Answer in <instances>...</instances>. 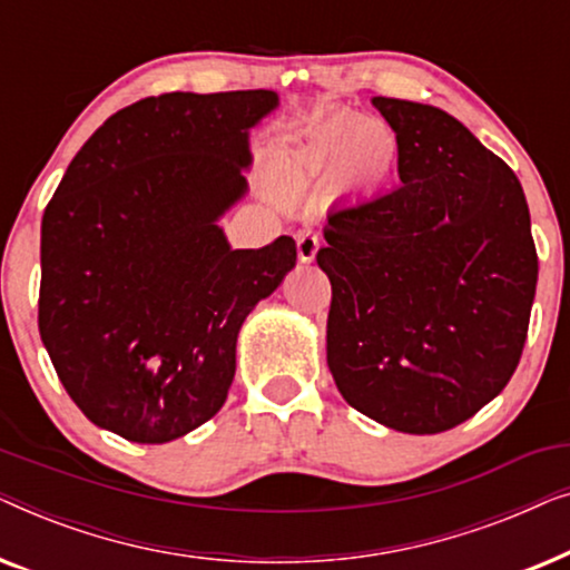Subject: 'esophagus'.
I'll list each match as a JSON object with an SVG mask.
<instances>
[{"label": "esophagus", "mask_w": 570, "mask_h": 570, "mask_svg": "<svg viewBox=\"0 0 570 570\" xmlns=\"http://www.w3.org/2000/svg\"><path fill=\"white\" fill-rule=\"evenodd\" d=\"M318 246H322V238L316 236L314 230H301L298 233V262L311 264L316 259Z\"/></svg>", "instance_id": "1"}]
</instances>
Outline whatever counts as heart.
<instances>
[{
  "instance_id": "1",
  "label": "heart",
  "mask_w": 570,
  "mask_h": 570,
  "mask_svg": "<svg viewBox=\"0 0 570 570\" xmlns=\"http://www.w3.org/2000/svg\"><path fill=\"white\" fill-rule=\"evenodd\" d=\"M400 158L394 131L381 121L334 114L314 124L277 160V181L293 197L326 191H373L392 178Z\"/></svg>"
}]
</instances>
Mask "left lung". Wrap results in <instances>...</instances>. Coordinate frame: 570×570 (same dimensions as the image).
<instances>
[{
  "label": "left lung",
  "instance_id": "8db88e82",
  "mask_svg": "<svg viewBox=\"0 0 570 570\" xmlns=\"http://www.w3.org/2000/svg\"><path fill=\"white\" fill-rule=\"evenodd\" d=\"M400 142L396 189L332 207L326 363L350 407L400 433L470 420L517 371L537 291L519 178L441 108L373 98Z\"/></svg>",
  "mask_w": 570,
  "mask_h": 570
}]
</instances>
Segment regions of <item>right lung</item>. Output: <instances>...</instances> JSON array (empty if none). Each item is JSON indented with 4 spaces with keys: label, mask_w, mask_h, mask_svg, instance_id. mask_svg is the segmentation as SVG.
<instances>
[{
    "label": "right lung",
    "mask_w": 570,
    "mask_h": 570,
    "mask_svg": "<svg viewBox=\"0 0 570 570\" xmlns=\"http://www.w3.org/2000/svg\"><path fill=\"white\" fill-rule=\"evenodd\" d=\"M275 90L163 92L108 116L41 223L38 330L82 415L168 443L217 415L246 316L295 267V240L233 248L248 135Z\"/></svg>",
    "instance_id": "add662e5"
}]
</instances>
